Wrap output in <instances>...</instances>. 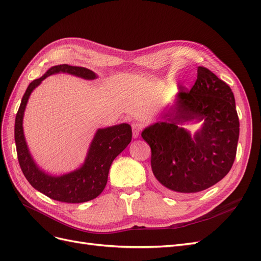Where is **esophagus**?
<instances>
[{"instance_id": "1", "label": "esophagus", "mask_w": 261, "mask_h": 261, "mask_svg": "<svg viewBox=\"0 0 261 261\" xmlns=\"http://www.w3.org/2000/svg\"><path fill=\"white\" fill-rule=\"evenodd\" d=\"M141 128H143V125L140 123H133L132 124V129H133V137L134 138H138L139 134L141 132Z\"/></svg>"}]
</instances>
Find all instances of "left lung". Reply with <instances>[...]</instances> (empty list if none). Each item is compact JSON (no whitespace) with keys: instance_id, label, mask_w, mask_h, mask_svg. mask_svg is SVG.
<instances>
[{"instance_id":"obj_1","label":"left lung","mask_w":261,"mask_h":261,"mask_svg":"<svg viewBox=\"0 0 261 261\" xmlns=\"http://www.w3.org/2000/svg\"><path fill=\"white\" fill-rule=\"evenodd\" d=\"M192 121L203 122L193 137L182 127ZM239 136L232 89L202 66L192 89L179 87L161 121L141 133L151 148L153 175L174 196L204 191L222 179L234 163Z\"/></svg>"}]
</instances>
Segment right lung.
Instances as JSON below:
<instances>
[{
	"instance_id": "1",
	"label": "right lung",
	"mask_w": 261,
	"mask_h": 261,
	"mask_svg": "<svg viewBox=\"0 0 261 261\" xmlns=\"http://www.w3.org/2000/svg\"><path fill=\"white\" fill-rule=\"evenodd\" d=\"M59 73H67L89 81L98 77L88 68L62 64L52 66L42 77L29 84L15 118V143L18 162L30 185L49 198L68 203L86 202L94 199L103 192L113 160L130 143L132 127L130 125L123 123L99 128L89 146L84 164L67 174L54 176L39 169L29 152L23 135V112L30 94L36 87L48 76Z\"/></svg>"
}]
</instances>
